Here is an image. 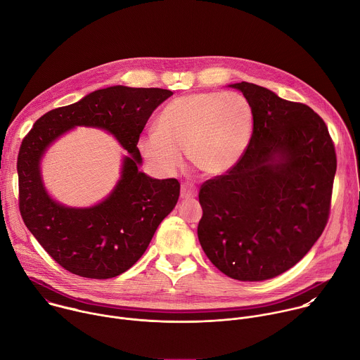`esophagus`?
Returning <instances> with one entry per match:
<instances>
[{
    "label": "esophagus",
    "instance_id": "esophagus-1",
    "mask_svg": "<svg viewBox=\"0 0 360 360\" xmlns=\"http://www.w3.org/2000/svg\"><path fill=\"white\" fill-rule=\"evenodd\" d=\"M196 196V186L191 182H184L181 185V198L182 199H191Z\"/></svg>",
    "mask_w": 360,
    "mask_h": 360
}]
</instances>
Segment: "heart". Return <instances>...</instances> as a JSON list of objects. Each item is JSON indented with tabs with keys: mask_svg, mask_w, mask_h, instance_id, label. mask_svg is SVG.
<instances>
[{
	"mask_svg": "<svg viewBox=\"0 0 360 360\" xmlns=\"http://www.w3.org/2000/svg\"><path fill=\"white\" fill-rule=\"evenodd\" d=\"M253 127V108L242 94L191 92L168 102L155 121V132L141 135L138 149L161 174L178 171L188 153L200 175L217 178L242 160Z\"/></svg>",
	"mask_w": 360,
	"mask_h": 360,
	"instance_id": "b5f03b06",
	"label": "heart"
}]
</instances>
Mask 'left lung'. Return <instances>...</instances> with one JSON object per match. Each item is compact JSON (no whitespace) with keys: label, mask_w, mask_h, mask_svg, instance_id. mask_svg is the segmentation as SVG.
<instances>
[{"label":"left lung","mask_w":360,"mask_h":360,"mask_svg":"<svg viewBox=\"0 0 360 360\" xmlns=\"http://www.w3.org/2000/svg\"><path fill=\"white\" fill-rule=\"evenodd\" d=\"M231 86L250 102L253 134L232 171L200 185L198 238L226 276L265 281L295 266L322 235L336 152L311 107L250 82Z\"/></svg>","instance_id":"8db88e82"}]
</instances>
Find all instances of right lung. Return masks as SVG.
<instances>
[{"label": "right lung", "mask_w": 360, "mask_h": 360, "mask_svg": "<svg viewBox=\"0 0 360 360\" xmlns=\"http://www.w3.org/2000/svg\"><path fill=\"white\" fill-rule=\"evenodd\" d=\"M171 95L172 91L161 88L98 89L75 104L48 111L22 139L17 160L20 214L39 245L68 272L91 279L124 274L175 208L178 179H152L138 171L136 146L150 114ZM75 124L110 130L133 155L124 160L113 193L86 210L67 209L51 200L37 167L46 146Z\"/></svg>", "instance_id": "1"}]
</instances>
